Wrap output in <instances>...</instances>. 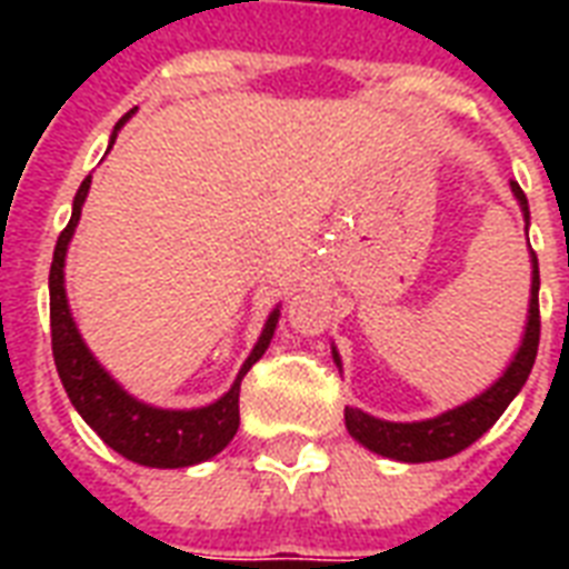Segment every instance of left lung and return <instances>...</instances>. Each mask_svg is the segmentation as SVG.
I'll list each match as a JSON object with an SVG mask.
<instances>
[{
	"mask_svg": "<svg viewBox=\"0 0 569 569\" xmlns=\"http://www.w3.org/2000/svg\"><path fill=\"white\" fill-rule=\"evenodd\" d=\"M511 191L520 203L522 221H526V236H529V200L522 194L517 182H511ZM540 271L538 257L531 250V298L529 316H526V330H522L520 348L513 351L511 363L505 366V372L476 398H469L463 405L451 407L446 413L422 419V422H389L372 413H363L360 407H346V428L360 446L380 455V458L401 460V463H428V460H442L458 455L467 446L493 428V422L505 413V407L511 405L522 383L529 380L535 357H538L540 342ZM333 363L342 369L339 351L333 348Z\"/></svg>",
	"mask_w": 569,
	"mask_h": 569,
	"instance_id": "8db88e82",
	"label": "left lung"
}]
</instances>
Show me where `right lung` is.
<instances>
[{
  "label": "right lung",
  "instance_id": "1",
  "mask_svg": "<svg viewBox=\"0 0 569 569\" xmlns=\"http://www.w3.org/2000/svg\"><path fill=\"white\" fill-rule=\"evenodd\" d=\"M132 114H136V109L129 111L127 118L118 120V127L109 138V150ZM88 189H91V177H84V182L76 191L73 214H70L64 232L58 236L52 268H49V321H52V357H56L58 378H61L67 398L73 401L84 422L100 433L106 446H111L132 463L153 469H180L203 463V460L227 449L239 431L241 378L271 346L277 321H280V307L268 312L266 328L259 333L248 360L241 363L232 387L212 405L191 407V410H164V407L147 405L141 398L129 396L127 389L102 369L100 360L91 355V348L84 346L82 333L76 328L73 312H70V303H67L64 259L70 239L79 227V218H82Z\"/></svg>",
  "mask_w": 569,
  "mask_h": 569
}]
</instances>
